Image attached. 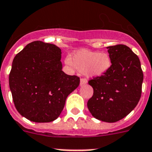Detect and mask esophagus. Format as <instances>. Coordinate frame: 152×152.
Here are the masks:
<instances>
[{
	"label": "esophagus",
	"mask_w": 152,
	"mask_h": 152,
	"mask_svg": "<svg viewBox=\"0 0 152 152\" xmlns=\"http://www.w3.org/2000/svg\"><path fill=\"white\" fill-rule=\"evenodd\" d=\"M86 83H87V80L83 78L80 80V86H83V85H85Z\"/></svg>",
	"instance_id": "34e87169"
}]
</instances>
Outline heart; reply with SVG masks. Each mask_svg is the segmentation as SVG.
<instances>
[{
	"label": "heart",
	"mask_w": 152,
	"mask_h": 152,
	"mask_svg": "<svg viewBox=\"0 0 152 152\" xmlns=\"http://www.w3.org/2000/svg\"><path fill=\"white\" fill-rule=\"evenodd\" d=\"M65 63L70 68H75L79 72L90 77L103 76L111 66V58L106 52L80 50L74 53L72 59L66 58Z\"/></svg>",
	"instance_id": "heart-1"
}]
</instances>
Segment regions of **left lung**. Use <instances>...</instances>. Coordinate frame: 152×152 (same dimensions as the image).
Segmentation results:
<instances>
[{
  "mask_svg": "<svg viewBox=\"0 0 152 152\" xmlns=\"http://www.w3.org/2000/svg\"><path fill=\"white\" fill-rule=\"evenodd\" d=\"M107 48L111 66L104 75L89 80L94 95L87 107L95 118L113 123L128 115L138 104L144 76L139 58L129 47L117 45Z\"/></svg>",
  "mask_w": 152,
  "mask_h": 152,
  "instance_id": "8db88e82",
  "label": "left lung"
}]
</instances>
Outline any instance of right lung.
Instances as JSON below:
<instances>
[{
  "label": "right lung",
  "instance_id": "right-lung-1",
  "mask_svg": "<svg viewBox=\"0 0 152 152\" xmlns=\"http://www.w3.org/2000/svg\"><path fill=\"white\" fill-rule=\"evenodd\" d=\"M61 49L35 41L15 56L9 86L15 107L21 116L37 123L55 121L67 96L80 85V78L62 70Z\"/></svg>",
  "mask_w": 152,
  "mask_h": 152
}]
</instances>
